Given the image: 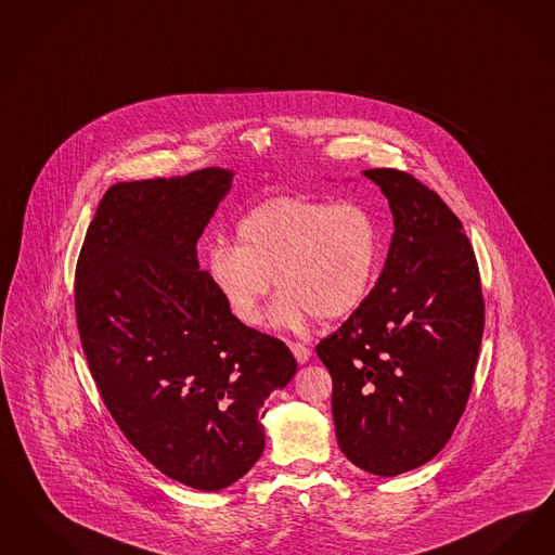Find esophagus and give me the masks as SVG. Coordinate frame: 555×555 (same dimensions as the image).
<instances>
[{
    "label": "esophagus",
    "mask_w": 555,
    "mask_h": 555,
    "mask_svg": "<svg viewBox=\"0 0 555 555\" xmlns=\"http://www.w3.org/2000/svg\"><path fill=\"white\" fill-rule=\"evenodd\" d=\"M291 353L297 359V363H301V365L310 361L311 351L301 343H291Z\"/></svg>",
    "instance_id": "1"
}]
</instances>
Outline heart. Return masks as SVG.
<instances>
[{
	"label": "heart",
	"instance_id": "heart-1",
	"mask_svg": "<svg viewBox=\"0 0 555 555\" xmlns=\"http://www.w3.org/2000/svg\"><path fill=\"white\" fill-rule=\"evenodd\" d=\"M382 267V231L356 199L274 196L235 224V245H212L206 272L222 304L244 326H260L272 276L283 293L270 324L299 331L308 315L338 320L370 297Z\"/></svg>",
	"mask_w": 555,
	"mask_h": 555
}]
</instances>
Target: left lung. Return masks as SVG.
<instances>
[{
	"label": "left lung",
	"instance_id": "left-lung-1",
	"mask_svg": "<svg viewBox=\"0 0 555 555\" xmlns=\"http://www.w3.org/2000/svg\"><path fill=\"white\" fill-rule=\"evenodd\" d=\"M395 221L370 297L315 351L333 376L336 440L353 465L395 477L431 461L465 411L483 295L463 224L417 179L370 169Z\"/></svg>",
	"mask_w": 555,
	"mask_h": 555
}]
</instances>
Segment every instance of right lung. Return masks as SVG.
<instances>
[{
  "instance_id": "right-lung-1",
  "label": "right lung",
  "mask_w": 555,
  "mask_h": 555,
  "mask_svg": "<svg viewBox=\"0 0 555 555\" xmlns=\"http://www.w3.org/2000/svg\"><path fill=\"white\" fill-rule=\"evenodd\" d=\"M231 169L112 185L76 267L90 374L133 448L188 488L219 491L264 450V400L297 372L287 347L231 315L196 244Z\"/></svg>"
}]
</instances>
